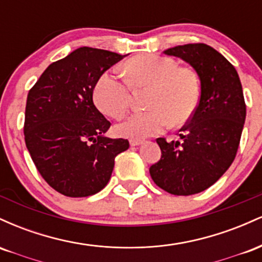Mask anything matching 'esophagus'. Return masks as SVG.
I'll list each match as a JSON object with an SVG mask.
<instances>
[{
	"instance_id": "obj_1",
	"label": "esophagus",
	"mask_w": 262,
	"mask_h": 262,
	"mask_svg": "<svg viewBox=\"0 0 262 262\" xmlns=\"http://www.w3.org/2000/svg\"><path fill=\"white\" fill-rule=\"evenodd\" d=\"M129 143H130L132 146H137V145H140V144H143L144 140H141V139H130V140H129Z\"/></svg>"
}]
</instances>
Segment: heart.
Listing matches in <instances>:
<instances>
[{"instance_id": "obj_1", "label": "heart", "mask_w": 262, "mask_h": 262, "mask_svg": "<svg viewBox=\"0 0 262 262\" xmlns=\"http://www.w3.org/2000/svg\"><path fill=\"white\" fill-rule=\"evenodd\" d=\"M128 82L116 74L104 73L97 80L93 97L97 107L107 116L121 119L128 112L132 87H150L148 107L119 123L116 132L122 137L141 139L159 134L165 128L181 125L194 113L201 97V83L196 71L179 66L167 56L145 54L125 64Z\"/></svg>"}]
</instances>
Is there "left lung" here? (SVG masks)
I'll use <instances>...</instances> for the list:
<instances>
[{
  "label": "left lung",
  "instance_id": "obj_1",
  "mask_svg": "<svg viewBox=\"0 0 262 262\" xmlns=\"http://www.w3.org/2000/svg\"><path fill=\"white\" fill-rule=\"evenodd\" d=\"M164 53L193 66L201 80V97L180 129L181 141L156 139L161 158L149 171L164 191L189 196L210 187L229 169L239 148L246 104L235 68L212 47L185 44Z\"/></svg>",
  "mask_w": 262,
  "mask_h": 262
}]
</instances>
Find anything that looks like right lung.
<instances>
[{"label": "right lung", "instance_id": "1", "mask_svg": "<svg viewBox=\"0 0 262 262\" xmlns=\"http://www.w3.org/2000/svg\"><path fill=\"white\" fill-rule=\"evenodd\" d=\"M121 54L82 47L53 62L29 90L25 140L50 187L68 197H87L110 181L114 158L127 139L103 137L107 121L93 104L96 82Z\"/></svg>", "mask_w": 262, "mask_h": 262}]
</instances>
